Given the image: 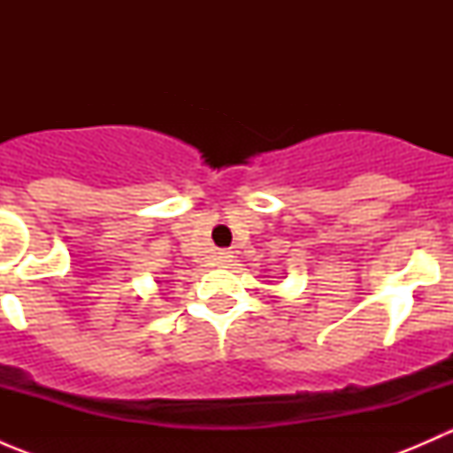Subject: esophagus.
Returning a JSON list of instances; mask_svg holds the SVG:
<instances>
[{
	"mask_svg": "<svg viewBox=\"0 0 453 453\" xmlns=\"http://www.w3.org/2000/svg\"><path fill=\"white\" fill-rule=\"evenodd\" d=\"M227 260H230V252H221V254H219V263L226 265Z\"/></svg>",
	"mask_w": 453,
	"mask_h": 453,
	"instance_id": "esophagus-1",
	"label": "esophagus"
}]
</instances>
